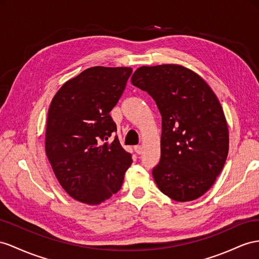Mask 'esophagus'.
Listing matches in <instances>:
<instances>
[{
	"instance_id": "esophagus-1",
	"label": "esophagus",
	"mask_w": 259,
	"mask_h": 259,
	"mask_svg": "<svg viewBox=\"0 0 259 259\" xmlns=\"http://www.w3.org/2000/svg\"><path fill=\"white\" fill-rule=\"evenodd\" d=\"M142 150H143V148L141 147V145H136V147H135V151H136L137 154H141Z\"/></svg>"
}]
</instances>
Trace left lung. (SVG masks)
I'll list each match as a JSON object with an SVG mask.
<instances>
[{"instance_id":"obj_1","label":"left lung","mask_w":259,"mask_h":259,"mask_svg":"<svg viewBox=\"0 0 259 259\" xmlns=\"http://www.w3.org/2000/svg\"><path fill=\"white\" fill-rule=\"evenodd\" d=\"M131 83L154 99L162 116L161 160L152 170L175 201L201 197L229 152V129L218 97L197 73L177 64L141 66Z\"/></svg>"}]
</instances>
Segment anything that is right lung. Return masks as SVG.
Instances as JSON below:
<instances>
[{"instance_id": "right-lung-1", "label": "right lung", "mask_w": 259, "mask_h": 259, "mask_svg": "<svg viewBox=\"0 0 259 259\" xmlns=\"http://www.w3.org/2000/svg\"><path fill=\"white\" fill-rule=\"evenodd\" d=\"M131 68L93 66L65 82L52 98L46 128V154L62 188L75 200L95 205L121 188L131 154L117 136L109 112Z\"/></svg>"}]
</instances>
